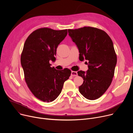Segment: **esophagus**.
Returning a JSON list of instances; mask_svg holds the SVG:
<instances>
[{
    "label": "esophagus",
    "mask_w": 133,
    "mask_h": 133,
    "mask_svg": "<svg viewBox=\"0 0 133 133\" xmlns=\"http://www.w3.org/2000/svg\"><path fill=\"white\" fill-rule=\"evenodd\" d=\"M71 75L73 76H76L78 75V73L75 71H72L71 72Z\"/></svg>",
    "instance_id": "1"
}]
</instances>
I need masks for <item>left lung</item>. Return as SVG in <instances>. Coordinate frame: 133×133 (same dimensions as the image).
Segmentation results:
<instances>
[{
	"mask_svg": "<svg viewBox=\"0 0 133 133\" xmlns=\"http://www.w3.org/2000/svg\"><path fill=\"white\" fill-rule=\"evenodd\" d=\"M68 32L78 48L80 60L88 61L86 72H78L84 80L79 92L88 100L98 99L107 90L114 75L117 57L113 41L105 32L95 27L68 29Z\"/></svg>",
	"mask_w": 133,
	"mask_h": 133,
	"instance_id": "obj_1",
	"label": "left lung"
}]
</instances>
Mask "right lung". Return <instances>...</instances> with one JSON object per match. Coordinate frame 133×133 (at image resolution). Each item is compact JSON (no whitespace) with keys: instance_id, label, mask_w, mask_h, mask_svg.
<instances>
[{"instance_id":"1","label":"right lung","mask_w":133,"mask_h":133,"mask_svg":"<svg viewBox=\"0 0 133 133\" xmlns=\"http://www.w3.org/2000/svg\"><path fill=\"white\" fill-rule=\"evenodd\" d=\"M67 34V30L41 28L26 40L21 55L25 80L33 94L44 102H52L61 93L64 82L69 79L70 69L58 71L51 67L57 48Z\"/></svg>"}]
</instances>
